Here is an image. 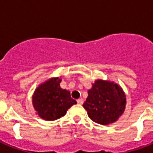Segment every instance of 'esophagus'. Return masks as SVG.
Returning <instances> with one entry per match:
<instances>
[{
    "label": "esophagus",
    "mask_w": 153,
    "mask_h": 153,
    "mask_svg": "<svg viewBox=\"0 0 153 153\" xmlns=\"http://www.w3.org/2000/svg\"><path fill=\"white\" fill-rule=\"evenodd\" d=\"M76 102H77L78 104H83V99H78L77 100H76Z\"/></svg>",
    "instance_id": "1"
}]
</instances>
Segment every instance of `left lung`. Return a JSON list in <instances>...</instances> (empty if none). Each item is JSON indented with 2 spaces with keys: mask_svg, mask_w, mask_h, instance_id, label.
Returning <instances> with one entry per match:
<instances>
[{
  "mask_svg": "<svg viewBox=\"0 0 153 153\" xmlns=\"http://www.w3.org/2000/svg\"><path fill=\"white\" fill-rule=\"evenodd\" d=\"M126 105V96L120 85L113 81L97 79L88 90L83 106L93 122L109 125L123 114Z\"/></svg>",
  "mask_w": 153,
  "mask_h": 153,
  "instance_id": "obj_1",
  "label": "left lung"
}]
</instances>
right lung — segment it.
<instances>
[{
  "mask_svg": "<svg viewBox=\"0 0 153 153\" xmlns=\"http://www.w3.org/2000/svg\"><path fill=\"white\" fill-rule=\"evenodd\" d=\"M60 78L61 76H58L47 79L33 92L32 103L36 113L47 121L61 118L76 103L70 97V92L60 87Z\"/></svg>",
  "mask_w": 153,
  "mask_h": 153,
  "instance_id": "1",
  "label": "right lung"
}]
</instances>
